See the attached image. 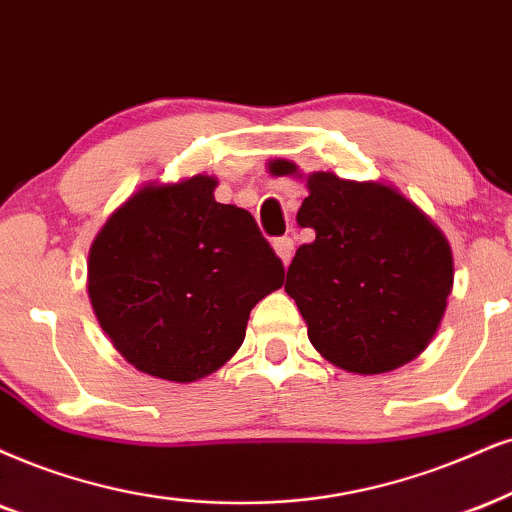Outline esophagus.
Returning <instances> with one entry per match:
<instances>
[{
    "mask_svg": "<svg viewBox=\"0 0 512 512\" xmlns=\"http://www.w3.org/2000/svg\"><path fill=\"white\" fill-rule=\"evenodd\" d=\"M273 249H275V254L280 256V261L285 263V266H289V261H292V256H294V239L292 237L275 239Z\"/></svg>",
    "mask_w": 512,
    "mask_h": 512,
    "instance_id": "esophagus-1",
    "label": "esophagus"
}]
</instances>
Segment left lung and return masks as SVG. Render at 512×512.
<instances>
[{
	"mask_svg": "<svg viewBox=\"0 0 512 512\" xmlns=\"http://www.w3.org/2000/svg\"><path fill=\"white\" fill-rule=\"evenodd\" d=\"M275 178L306 180L296 223L315 239L296 249L285 292L304 315L315 351L353 375H382L418 358L437 334L453 289L444 232L396 187L304 175L287 159Z\"/></svg>",
	"mask_w": 512,
	"mask_h": 512,
	"instance_id": "obj_1",
	"label": "left lung"
}]
</instances>
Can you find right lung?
Instances as JSON below:
<instances>
[{"instance_id":"obj_1","label":"right lung","mask_w":512,"mask_h":512,"mask_svg":"<svg viewBox=\"0 0 512 512\" xmlns=\"http://www.w3.org/2000/svg\"><path fill=\"white\" fill-rule=\"evenodd\" d=\"M199 173L147 182L97 232L87 294L113 349L144 375L197 382L235 356L249 313L285 268L254 216Z\"/></svg>"}]
</instances>
